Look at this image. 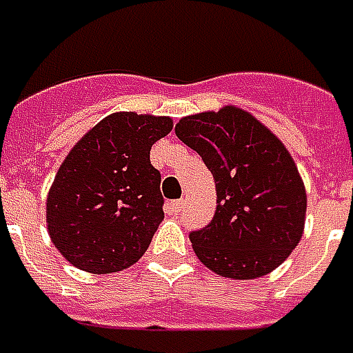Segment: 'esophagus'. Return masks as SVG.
Instances as JSON below:
<instances>
[{
  "instance_id": "obj_1",
  "label": "esophagus",
  "mask_w": 353,
  "mask_h": 353,
  "mask_svg": "<svg viewBox=\"0 0 353 353\" xmlns=\"http://www.w3.org/2000/svg\"><path fill=\"white\" fill-rule=\"evenodd\" d=\"M181 208H183V201L181 199H177V201H170L166 205L168 212H172V214H177V212H181Z\"/></svg>"
}]
</instances>
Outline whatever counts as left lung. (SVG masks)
<instances>
[{
    "label": "left lung",
    "mask_w": 353,
    "mask_h": 353,
    "mask_svg": "<svg viewBox=\"0 0 353 353\" xmlns=\"http://www.w3.org/2000/svg\"><path fill=\"white\" fill-rule=\"evenodd\" d=\"M176 135L216 183L210 224L189 234L199 261L220 276L251 280L280 267L305 226L307 195L286 146L236 106L179 119Z\"/></svg>",
    "instance_id": "left-lung-1"
}]
</instances>
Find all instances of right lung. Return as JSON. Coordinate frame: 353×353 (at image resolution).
<instances>
[{
    "instance_id": "add662e5",
    "label": "right lung",
    "mask_w": 353,
    "mask_h": 353,
    "mask_svg": "<svg viewBox=\"0 0 353 353\" xmlns=\"http://www.w3.org/2000/svg\"><path fill=\"white\" fill-rule=\"evenodd\" d=\"M172 127L170 117L117 112L71 148L50 187L46 222L73 267L110 274L145 255L164 220L150 148Z\"/></svg>"
}]
</instances>
